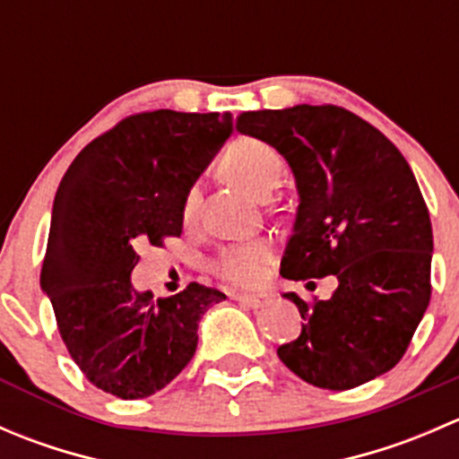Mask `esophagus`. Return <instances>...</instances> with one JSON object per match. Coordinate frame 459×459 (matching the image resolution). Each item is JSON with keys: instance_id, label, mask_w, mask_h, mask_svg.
Segmentation results:
<instances>
[{"instance_id": "1", "label": "esophagus", "mask_w": 459, "mask_h": 459, "mask_svg": "<svg viewBox=\"0 0 459 459\" xmlns=\"http://www.w3.org/2000/svg\"><path fill=\"white\" fill-rule=\"evenodd\" d=\"M233 299L235 302L244 304V307H248V308H259V307H264V304L271 302V298L264 293H238V295H233Z\"/></svg>"}]
</instances>
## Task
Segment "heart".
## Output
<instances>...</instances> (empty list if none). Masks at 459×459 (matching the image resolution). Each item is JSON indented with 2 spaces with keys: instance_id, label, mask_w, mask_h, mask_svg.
<instances>
[{
  "instance_id": "heart-1",
  "label": "heart",
  "mask_w": 459,
  "mask_h": 459,
  "mask_svg": "<svg viewBox=\"0 0 459 459\" xmlns=\"http://www.w3.org/2000/svg\"><path fill=\"white\" fill-rule=\"evenodd\" d=\"M221 170L233 182L242 184L244 188L257 197H268L273 188L280 184L284 161L275 146L259 137H239L229 143L221 152ZM202 193L197 186H191L184 193L182 200V220L186 226H193L200 217ZM271 262V247L266 242H242L230 244L220 257L215 259V271L221 280L238 286H255L262 280Z\"/></svg>"
}]
</instances>
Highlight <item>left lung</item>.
Returning a JSON list of instances; mask_svg holds the SVG:
<instances>
[{"mask_svg":"<svg viewBox=\"0 0 459 459\" xmlns=\"http://www.w3.org/2000/svg\"><path fill=\"white\" fill-rule=\"evenodd\" d=\"M238 131L275 146L295 175L299 206L281 275L340 281L313 304L284 293L304 324L277 349L280 359L328 391L391 371L430 299L433 229L409 161L377 128L331 104L242 113Z\"/></svg>","mask_w":459,"mask_h":459,"instance_id":"left-lung-1","label":"left lung"}]
</instances>
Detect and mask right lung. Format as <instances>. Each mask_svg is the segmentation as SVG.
I'll list each match as a JSON object with an SVG mask.
<instances>
[{"label": "right lung", "instance_id": "obj_1", "mask_svg": "<svg viewBox=\"0 0 459 459\" xmlns=\"http://www.w3.org/2000/svg\"><path fill=\"white\" fill-rule=\"evenodd\" d=\"M233 133L229 113L151 110L122 119L68 166L50 217L41 290L92 386L122 400L161 391L193 359L217 289L152 298L131 273L140 244L182 235L184 193Z\"/></svg>", "mask_w": 459, "mask_h": 459}]
</instances>
